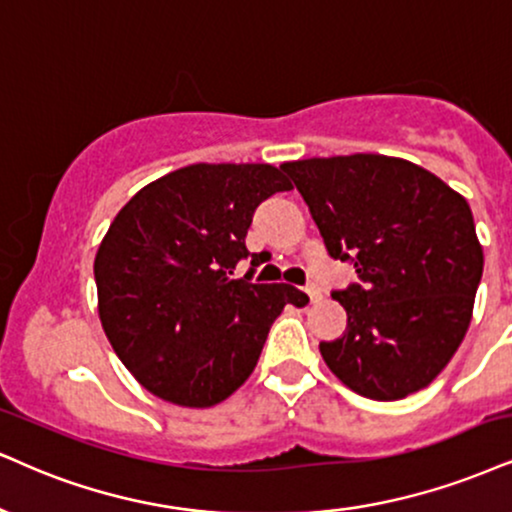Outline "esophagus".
Masks as SVG:
<instances>
[{
	"label": "esophagus",
	"instance_id": "34e87169",
	"mask_svg": "<svg viewBox=\"0 0 512 512\" xmlns=\"http://www.w3.org/2000/svg\"><path fill=\"white\" fill-rule=\"evenodd\" d=\"M306 294H308V299L313 301V304H315V301L323 299V294H320V289L315 287V285H308V287H306Z\"/></svg>",
	"mask_w": 512,
	"mask_h": 512
}]
</instances>
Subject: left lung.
Masks as SVG:
<instances>
[{"instance_id": "obj_1", "label": "left lung", "mask_w": 512, "mask_h": 512, "mask_svg": "<svg viewBox=\"0 0 512 512\" xmlns=\"http://www.w3.org/2000/svg\"><path fill=\"white\" fill-rule=\"evenodd\" d=\"M327 254L361 285L332 296L346 332L320 342L327 368L356 394L396 401L425 389L472 320L484 254L465 197L430 170L382 154L287 161Z\"/></svg>"}]
</instances>
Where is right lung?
<instances>
[{"instance_id": "add662e5", "label": "right lung", "mask_w": 512, "mask_h": 512, "mask_svg": "<svg viewBox=\"0 0 512 512\" xmlns=\"http://www.w3.org/2000/svg\"><path fill=\"white\" fill-rule=\"evenodd\" d=\"M292 189L270 163H192L125 204L94 258L99 320L144 389L211 408L254 372L277 315L306 306L292 285L235 280L256 206Z\"/></svg>"}]
</instances>
